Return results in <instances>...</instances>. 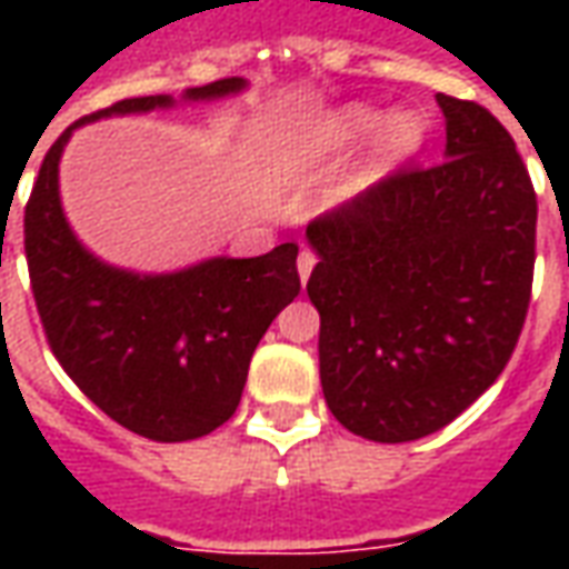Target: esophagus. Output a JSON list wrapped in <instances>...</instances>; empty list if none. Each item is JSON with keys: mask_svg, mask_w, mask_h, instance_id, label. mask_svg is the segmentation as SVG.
Masks as SVG:
<instances>
[{"mask_svg": "<svg viewBox=\"0 0 569 569\" xmlns=\"http://www.w3.org/2000/svg\"><path fill=\"white\" fill-rule=\"evenodd\" d=\"M313 264H317V252H313V249H301V252H298V277H301V283H308Z\"/></svg>", "mask_w": 569, "mask_h": 569, "instance_id": "obj_1", "label": "esophagus"}]
</instances>
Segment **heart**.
Masks as SVG:
<instances>
[{
    "mask_svg": "<svg viewBox=\"0 0 569 569\" xmlns=\"http://www.w3.org/2000/svg\"><path fill=\"white\" fill-rule=\"evenodd\" d=\"M378 129L382 130L375 142V173L378 176L390 173L399 163L415 158L427 140V121L418 112H396L383 121V112L375 106H347L326 121L317 149H350L375 137Z\"/></svg>",
    "mask_w": 569,
    "mask_h": 569,
    "instance_id": "heart-1",
    "label": "heart"
}]
</instances>
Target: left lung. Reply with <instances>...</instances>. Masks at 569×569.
<instances>
[{"instance_id":"obj_1","label":"left lung","mask_w":569,"mask_h":569,"mask_svg":"<svg viewBox=\"0 0 569 569\" xmlns=\"http://www.w3.org/2000/svg\"><path fill=\"white\" fill-rule=\"evenodd\" d=\"M448 146L308 224L320 381L371 441L448 427L512 359L537 261V191L485 106L436 93Z\"/></svg>"}]
</instances>
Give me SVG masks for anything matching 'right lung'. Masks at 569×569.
Here are the masks:
<instances>
[{
  "label": "right lung",
  "mask_w": 569,
  "mask_h": 569,
  "mask_svg": "<svg viewBox=\"0 0 569 569\" xmlns=\"http://www.w3.org/2000/svg\"><path fill=\"white\" fill-rule=\"evenodd\" d=\"M240 88L243 79H219L186 91V100H216ZM158 106L173 100L130 97L57 137L23 210V249L48 347L81 393L137 436L188 441L234 415L249 359L301 280L298 243H280L256 259H210L140 277L109 268L76 240L57 188L72 130Z\"/></svg>",
  "instance_id": "obj_1"
}]
</instances>
